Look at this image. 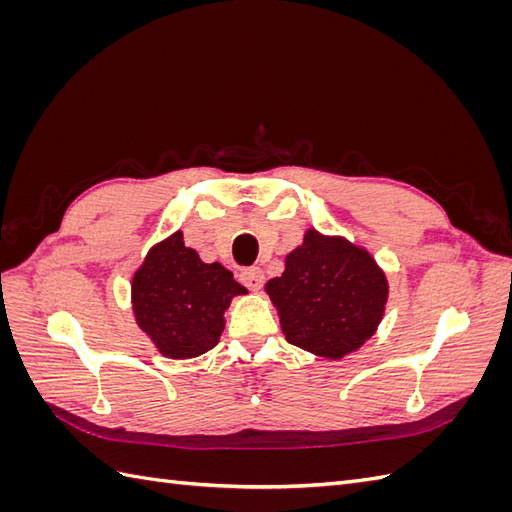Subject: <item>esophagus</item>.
Instances as JSON below:
<instances>
[{"label": "esophagus", "mask_w": 512, "mask_h": 512, "mask_svg": "<svg viewBox=\"0 0 512 512\" xmlns=\"http://www.w3.org/2000/svg\"><path fill=\"white\" fill-rule=\"evenodd\" d=\"M241 282L250 290L258 292L262 284H265V273H262L260 267H247L241 271Z\"/></svg>", "instance_id": "34e87169"}]
</instances>
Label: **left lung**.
I'll list each match as a JSON object with an SVG mask.
<instances>
[{"label": "left lung", "instance_id": "obj_1", "mask_svg": "<svg viewBox=\"0 0 512 512\" xmlns=\"http://www.w3.org/2000/svg\"><path fill=\"white\" fill-rule=\"evenodd\" d=\"M265 292L290 344L339 361L376 335L389 280L363 245L307 228Z\"/></svg>", "mask_w": 512, "mask_h": 512}]
</instances>
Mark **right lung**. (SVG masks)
I'll return each mask as SVG.
<instances>
[{
  "label": "right lung",
  "mask_w": 512,
  "mask_h": 512,
  "mask_svg": "<svg viewBox=\"0 0 512 512\" xmlns=\"http://www.w3.org/2000/svg\"><path fill=\"white\" fill-rule=\"evenodd\" d=\"M247 288L220 262H203L183 232L149 247L132 275L134 320L166 359H194L220 342L226 312Z\"/></svg>",
  "instance_id": "add662e5"
}]
</instances>
